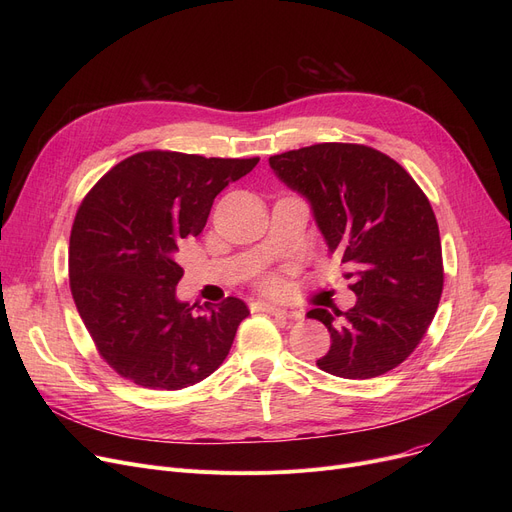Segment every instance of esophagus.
Wrapping results in <instances>:
<instances>
[{
  "label": "esophagus",
  "instance_id": "1",
  "mask_svg": "<svg viewBox=\"0 0 512 512\" xmlns=\"http://www.w3.org/2000/svg\"><path fill=\"white\" fill-rule=\"evenodd\" d=\"M255 305H257V309H261V311H265V313H270V315H276V317H284V319H297V317H299L294 311H286V309H282V307H276V305L265 303V301H259V303H255Z\"/></svg>",
  "mask_w": 512,
  "mask_h": 512
}]
</instances>
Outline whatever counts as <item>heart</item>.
<instances>
[{"mask_svg": "<svg viewBox=\"0 0 512 512\" xmlns=\"http://www.w3.org/2000/svg\"><path fill=\"white\" fill-rule=\"evenodd\" d=\"M263 288L270 290V292H280V290H282V282H280L278 278H267V280L263 282Z\"/></svg>", "mask_w": 512, "mask_h": 512, "instance_id": "heart-1", "label": "heart"}]
</instances>
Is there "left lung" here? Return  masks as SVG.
<instances>
[{"label":"left lung","mask_w":512,"mask_h":512,"mask_svg":"<svg viewBox=\"0 0 512 512\" xmlns=\"http://www.w3.org/2000/svg\"><path fill=\"white\" fill-rule=\"evenodd\" d=\"M270 166L309 201L357 294L348 311L307 313L332 338L317 367L346 380L398 367L432 324L444 286L440 230L425 193L392 157L367 145L319 143L272 155Z\"/></svg>","instance_id":"left-lung-1"}]
</instances>
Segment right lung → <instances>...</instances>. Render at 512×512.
Returning a JSON list of instances; mask_svg holds the SVG:
<instances>
[{
	"label": "right lung",
	"mask_w": 512,
	"mask_h": 512,
	"mask_svg": "<svg viewBox=\"0 0 512 512\" xmlns=\"http://www.w3.org/2000/svg\"><path fill=\"white\" fill-rule=\"evenodd\" d=\"M257 161L134 153L80 203L68 251L72 299L101 359L122 378L182 390L228 357L249 309L234 297L215 307L180 303L176 253L182 238L201 234L213 199Z\"/></svg>",
	"instance_id": "right-lung-1"
}]
</instances>
